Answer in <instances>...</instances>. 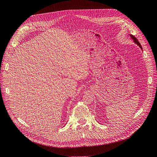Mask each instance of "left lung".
Returning <instances> with one entry per match:
<instances>
[{
    "label": "left lung",
    "mask_w": 157,
    "mask_h": 157,
    "mask_svg": "<svg viewBox=\"0 0 157 157\" xmlns=\"http://www.w3.org/2000/svg\"><path fill=\"white\" fill-rule=\"evenodd\" d=\"M130 35V37L132 38V39L134 40V42H135V43L137 44V45H138L139 46H140V48L141 49V50H143V48H142V47H141V44H140V43L139 42V41H138V40H137L136 38L134 36H133L132 35Z\"/></svg>",
    "instance_id": "obj_1"
}]
</instances>
